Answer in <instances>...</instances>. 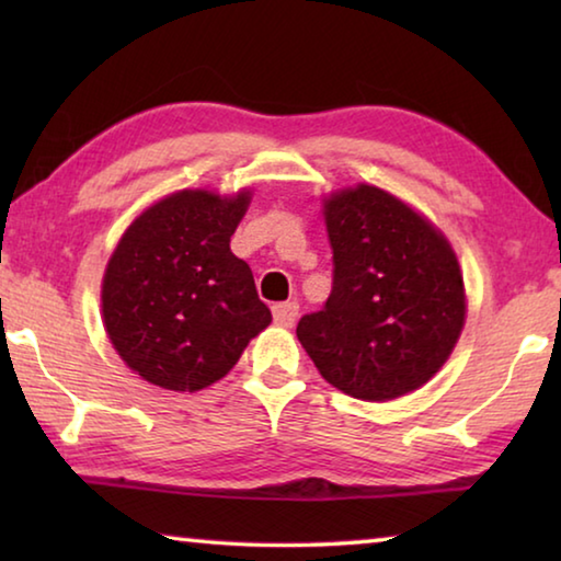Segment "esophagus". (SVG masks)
Masks as SVG:
<instances>
[{
	"label": "esophagus",
	"instance_id": "34e87169",
	"mask_svg": "<svg viewBox=\"0 0 561 561\" xmlns=\"http://www.w3.org/2000/svg\"><path fill=\"white\" fill-rule=\"evenodd\" d=\"M272 317H274V324L289 329V327H294V321H297V317H299V304L297 301L274 304Z\"/></svg>",
	"mask_w": 561,
	"mask_h": 561
}]
</instances>
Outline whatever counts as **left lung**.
<instances>
[{
	"label": "left lung",
	"instance_id": "8db88e82",
	"mask_svg": "<svg viewBox=\"0 0 561 561\" xmlns=\"http://www.w3.org/2000/svg\"><path fill=\"white\" fill-rule=\"evenodd\" d=\"M334 284L297 336L331 386L391 401L428 383L465 324L458 257L440 230L374 185L324 201Z\"/></svg>",
	"mask_w": 561,
	"mask_h": 561
}]
</instances>
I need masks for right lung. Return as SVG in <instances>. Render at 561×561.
<instances>
[{"mask_svg": "<svg viewBox=\"0 0 561 561\" xmlns=\"http://www.w3.org/2000/svg\"><path fill=\"white\" fill-rule=\"evenodd\" d=\"M250 197L180 190L136 217L113 250L103 324L148 383L187 393L213 386L270 327L250 264L230 250Z\"/></svg>", "mask_w": 561, "mask_h": 561, "instance_id": "obj_1", "label": "right lung"}]
</instances>
